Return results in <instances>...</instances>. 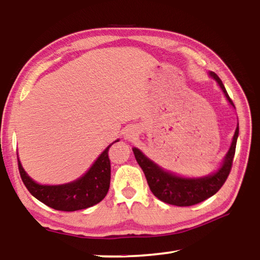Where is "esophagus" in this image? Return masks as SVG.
<instances>
[{"label": "esophagus", "mask_w": 260, "mask_h": 260, "mask_svg": "<svg viewBox=\"0 0 260 260\" xmlns=\"http://www.w3.org/2000/svg\"><path fill=\"white\" fill-rule=\"evenodd\" d=\"M127 135H128V138H134V133H132V132H131V133L127 134Z\"/></svg>", "instance_id": "esophagus-1"}]
</instances>
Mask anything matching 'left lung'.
I'll list each match as a JSON object with an SVG mask.
<instances>
[{
	"instance_id": "left-lung-1",
	"label": "left lung",
	"mask_w": 260,
	"mask_h": 260,
	"mask_svg": "<svg viewBox=\"0 0 260 260\" xmlns=\"http://www.w3.org/2000/svg\"><path fill=\"white\" fill-rule=\"evenodd\" d=\"M210 74L218 82L230 103L234 105L220 78L214 72H210ZM237 136H239V126L236 127L232 146L227 152L221 169H219L218 172L212 175L200 179H184L177 177V175L161 170L155 162L148 159L139 149L133 148V152L136 161L139 162L146 175L149 188L158 200L171 205L191 206L210 199L223 186L232 170Z\"/></svg>"
}]
</instances>
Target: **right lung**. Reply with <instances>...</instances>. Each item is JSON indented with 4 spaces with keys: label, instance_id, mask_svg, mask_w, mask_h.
<instances>
[{
    "label": "right lung",
    "instance_id": "1",
    "mask_svg": "<svg viewBox=\"0 0 260 260\" xmlns=\"http://www.w3.org/2000/svg\"><path fill=\"white\" fill-rule=\"evenodd\" d=\"M112 144H110L101 153L98 160L82 178L73 182L60 184V186H42L34 182L25 173L18 159L20 178L25 187L35 199L51 209L71 212V211L90 208L100 203L108 193L110 178H111V165H110L108 151Z\"/></svg>",
    "mask_w": 260,
    "mask_h": 260
}]
</instances>
